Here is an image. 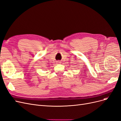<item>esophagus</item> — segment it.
Wrapping results in <instances>:
<instances>
[{"label": "esophagus", "mask_w": 121, "mask_h": 121, "mask_svg": "<svg viewBox=\"0 0 121 121\" xmlns=\"http://www.w3.org/2000/svg\"><path fill=\"white\" fill-rule=\"evenodd\" d=\"M57 62H58V63H60V62L59 61H58Z\"/></svg>", "instance_id": "esophagus-1"}]
</instances>
